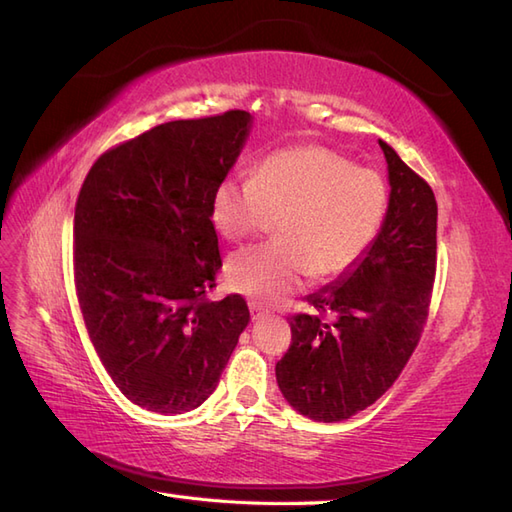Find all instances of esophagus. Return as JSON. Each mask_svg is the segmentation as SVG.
<instances>
[{"label": "esophagus", "instance_id": "esophagus-1", "mask_svg": "<svg viewBox=\"0 0 512 512\" xmlns=\"http://www.w3.org/2000/svg\"><path fill=\"white\" fill-rule=\"evenodd\" d=\"M249 313H252V320H260V317L267 315V311L263 309V306L256 304V302L249 304Z\"/></svg>", "mask_w": 512, "mask_h": 512}]
</instances>
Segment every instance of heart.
Instances as JSON below:
<instances>
[{"label":"heart","instance_id":"heart-1","mask_svg":"<svg viewBox=\"0 0 512 512\" xmlns=\"http://www.w3.org/2000/svg\"><path fill=\"white\" fill-rule=\"evenodd\" d=\"M385 212L388 186L377 170L320 144L269 155L252 177L227 175L210 197V221L227 241L278 217L276 243L238 249L225 263L227 285L260 302L285 298L309 276L346 274L374 243Z\"/></svg>","mask_w":512,"mask_h":512}]
</instances>
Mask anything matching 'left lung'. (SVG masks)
<instances>
[{"label": "left lung", "instance_id": "8db88e82", "mask_svg": "<svg viewBox=\"0 0 512 512\" xmlns=\"http://www.w3.org/2000/svg\"><path fill=\"white\" fill-rule=\"evenodd\" d=\"M390 201L359 263L291 317V346L276 363L278 388L295 412L337 423L388 392L418 344L436 276L438 206L425 179L379 140Z\"/></svg>", "mask_w": 512, "mask_h": 512}]
</instances>
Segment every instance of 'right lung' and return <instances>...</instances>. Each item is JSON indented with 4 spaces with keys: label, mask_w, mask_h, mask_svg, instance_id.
I'll return each instance as SVG.
<instances>
[{
    "label": "right lung",
    "mask_w": 512,
    "mask_h": 512,
    "mask_svg": "<svg viewBox=\"0 0 512 512\" xmlns=\"http://www.w3.org/2000/svg\"><path fill=\"white\" fill-rule=\"evenodd\" d=\"M252 129L247 111L157 124L98 157L74 212L78 304L120 392L157 414L217 390L249 324L241 295L208 300L221 252L214 186Z\"/></svg>",
    "instance_id": "1"
}]
</instances>
